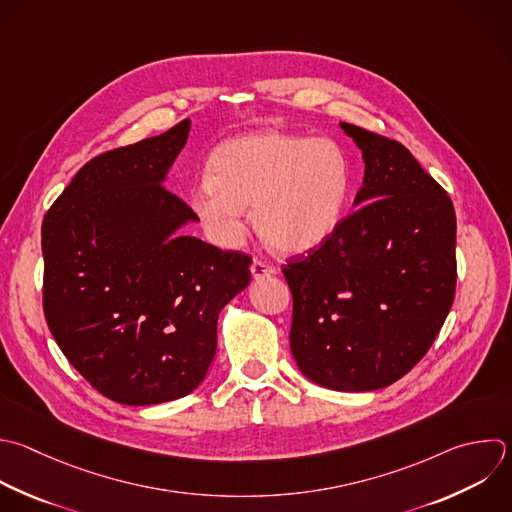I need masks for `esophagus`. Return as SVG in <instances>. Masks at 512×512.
Returning <instances> with one entry per match:
<instances>
[{
    "label": "esophagus",
    "mask_w": 512,
    "mask_h": 512,
    "mask_svg": "<svg viewBox=\"0 0 512 512\" xmlns=\"http://www.w3.org/2000/svg\"><path fill=\"white\" fill-rule=\"evenodd\" d=\"M250 270H252V276H254L256 280L276 274V268H274V266H270V264H266V262H262V260H258V258L252 262Z\"/></svg>",
    "instance_id": "1"
}]
</instances>
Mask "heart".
<instances>
[{
	"mask_svg": "<svg viewBox=\"0 0 512 512\" xmlns=\"http://www.w3.org/2000/svg\"><path fill=\"white\" fill-rule=\"evenodd\" d=\"M206 176L190 202L220 242L240 240L246 206L254 204V224L266 246L302 256L338 230L352 168L346 152L328 138L258 132L220 144Z\"/></svg>",
	"mask_w": 512,
	"mask_h": 512,
	"instance_id": "b5f03b06",
	"label": "heart"
}]
</instances>
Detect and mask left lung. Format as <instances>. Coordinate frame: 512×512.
Wrapping results in <instances>:
<instances>
[{"label": "left lung", "instance_id": "8db88e82", "mask_svg": "<svg viewBox=\"0 0 512 512\" xmlns=\"http://www.w3.org/2000/svg\"><path fill=\"white\" fill-rule=\"evenodd\" d=\"M340 128L362 152L364 180L334 236L282 268L290 350L308 380L368 392L402 378L440 332L456 288V216L402 144Z\"/></svg>", "mask_w": 512, "mask_h": 512}]
</instances>
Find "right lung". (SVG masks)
<instances>
[{"mask_svg": "<svg viewBox=\"0 0 512 512\" xmlns=\"http://www.w3.org/2000/svg\"><path fill=\"white\" fill-rule=\"evenodd\" d=\"M190 120L90 160L42 224L44 312L72 366L104 396L148 406L206 378L220 310L250 256L180 232L194 210L166 190Z\"/></svg>", "mask_w": 512, "mask_h": 512, "instance_id": "1", "label": "right lung"}]
</instances>
